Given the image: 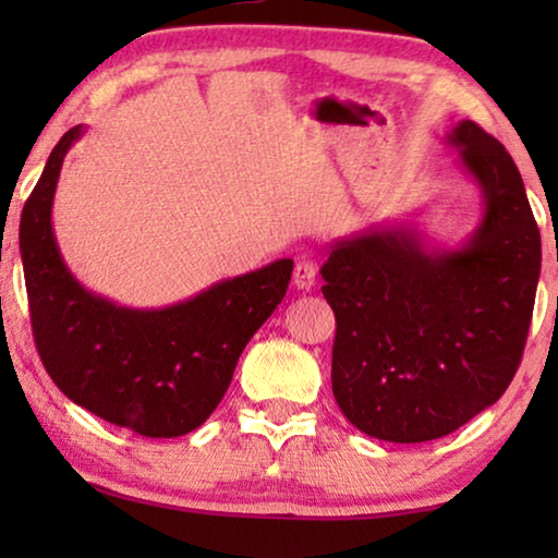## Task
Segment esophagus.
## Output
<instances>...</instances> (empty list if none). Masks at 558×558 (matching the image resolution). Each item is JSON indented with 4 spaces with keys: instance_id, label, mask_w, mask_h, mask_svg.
<instances>
[{
    "instance_id": "34e87169",
    "label": "esophagus",
    "mask_w": 558,
    "mask_h": 558,
    "mask_svg": "<svg viewBox=\"0 0 558 558\" xmlns=\"http://www.w3.org/2000/svg\"><path fill=\"white\" fill-rule=\"evenodd\" d=\"M315 279H317V266L312 258H300V262L294 264V274H292V281L296 289H302V292H310L312 287H315Z\"/></svg>"
}]
</instances>
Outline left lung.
Returning a JSON list of instances; mask_svg holds the SVG:
<instances>
[{
  "instance_id": "8db88e82",
  "label": "left lung",
  "mask_w": 558,
  "mask_h": 558,
  "mask_svg": "<svg viewBox=\"0 0 558 558\" xmlns=\"http://www.w3.org/2000/svg\"><path fill=\"white\" fill-rule=\"evenodd\" d=\"M447 140L483 190L477 231L429 251L407 228H373L335 243L319 269L338 325L335 401L399 445L447 437L506 393L536 302L541 233L513 157L475 121Z\"/></svg>"
}]
</instances>
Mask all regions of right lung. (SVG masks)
I'll list each match as a JSON object with an SVG mask.
<instances>
[{"label":"right lung","instance_id":"1","mask_svg":"<svg viewBox=\"0 0 558 558\" xmlns=\"http://www.w3.org/2000/svg\"><path fill=\"white\" fill-rule=\"evenodd\" d=\"M73 126L50 151L20 220L29 319L37 353L68 399L142 437L170 439L208 418L231 386L235 363L277 304L294 262L213 284L165 310H129L83 289L52 235V197Z\"/></svg>","mask_w":558,"mask_h":558}]
</instances>
